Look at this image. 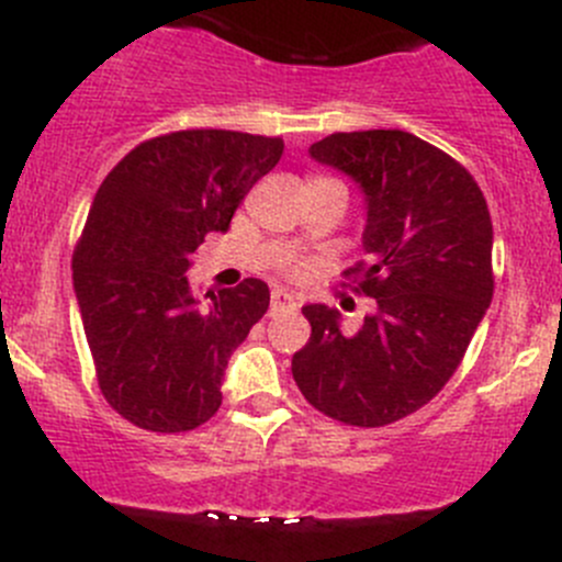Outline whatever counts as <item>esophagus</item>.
Masks as SVG:
<instances>
[{"instance_id": "obj_1", "label": "esophagus", "mask_w": 562, "mask_h": 562, "mask_svg": "<svg viewBox=\"0 0 562 562\" xmlns=\"http://www.w3.org/2000/svg\"><path fill=\"white\" fill-rule=\"evenodd\" d=\"M296 307H299V302L288 291H282V288H274V291H271V315L293 313Z\"/></svg>"}]
</instances>
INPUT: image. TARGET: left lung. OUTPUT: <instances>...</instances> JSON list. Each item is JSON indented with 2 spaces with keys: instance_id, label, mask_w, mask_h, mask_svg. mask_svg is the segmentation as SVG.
<instances>
[{
  "instance_id": "8db88e82",
  "label": "left lung",
  "mask_w": 562,
  "mask_h": 562,
  "mask_svg": "<svg viewBox=\"0 0 562 562\" xmlns=\"http://www.w3.org/2000/svg\"><path fill=\"white\" fill-rule=\"evenodd\" d=\"M310 155L364 192L367 260L345 277L375 313L348 337L337 310L307 304L293 381L334 422L386 427L449 383L490 307V209L468 168L405 130L334 133Z\"/></svg>"
}]
</instances>
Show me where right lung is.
Returning a JSON list of instances; mask_svg holds the SVG:
<instances>
[{"label":"right lung","instance_id":"right-lung-1","mask_svg":"<svg viewBox=\"0 0 562 562\" xmlns=\"http://www.w3.org/2000/svg\"><path fill=\"white\" fill-rule=\"evenodd\" d=\"M282 149L266 135L179 130L135 146L100 184L72 288L100 391L135 427L187 432L217 413L225 367L269 310V285L249 277L201 304L187 269Z\"/></svg>","mask_w":562,"mask_h":562}]
</instances>
